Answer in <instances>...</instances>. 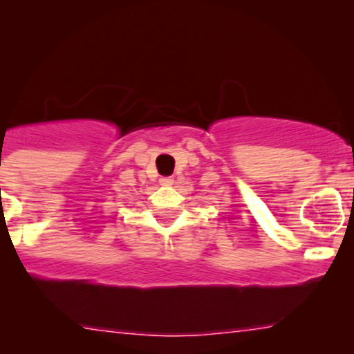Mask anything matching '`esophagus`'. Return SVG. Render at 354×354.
Listing matches in <instances>:
<instances>
[{"label": "esophagus", "instance_id": "obj_1", "mask_svg": "<svg viewBox=\"0 0 354 354\" xmlns=\"http://www.w3.org/2000/svg\"><path fill=\"white\" fill-rule=\"evenodd\" d=\"M160 183H161V185H163V186H171L173 183H174V180H173V178H169V176H165V178H161Z\"/></svg>", "mask_w": 354, "mask_h": 354}]
</instances>
